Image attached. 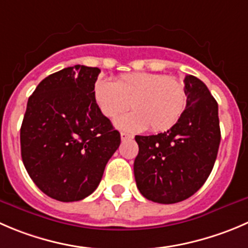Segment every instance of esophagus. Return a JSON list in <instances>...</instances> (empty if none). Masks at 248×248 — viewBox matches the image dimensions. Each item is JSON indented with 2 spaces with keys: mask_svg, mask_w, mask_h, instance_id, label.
<instances>
[{
  "mask_svg": "<svg viewBox=\"0 0 248 248\" xmlns=\"http://www.w3.org/2000/svg\"><path fill=\"white\" fill-rule=\"evenodd\" d=\"M133 138V136H131V134L126 133V132H121V140L124 141V140H128V139Z\"/></svg>",
  "mask_w": 248,
  "mask_h": 248,
  "instance_id": "obj_1",
  "label": "esophagus"
}]
</instances>
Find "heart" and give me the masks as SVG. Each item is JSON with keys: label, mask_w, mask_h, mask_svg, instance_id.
I'll list each match as a JSON object with an SVG mask.
<instances>
[{"label": "heart", "mask_w": 248, "mask_h": 248, "mask_svg": "<svg viewBox=\"0 0 248 248\" xmlns=\"http://www.w3.org/2000/svg\"><path fill=\"white\" fill-rule=\"evenodd\" d=\"M93 95L100 112L109 119L129 108L134 110L115 120V126L128 132H165L179 122L188 105L184 83L172 76L153 73L124 74L116 82L99 78Z\"/></svg>", "instance_id": "heart-1"}]
</instances>
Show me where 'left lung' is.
<instances>
[{
  "mask_svg": "<svg viewBox=\"0 0 248 248\" xmlns=\"http://www.w3.org/2000/svg\"><path fill=\"white\" fill-rule=\"evenodd\" d=\"M188 105L175 126L156 136H136L137 188L148 200L175 203L190 198L207 180L220 143L218 104L207 86L184 78Z\"/></svg>",
  "mask_w": 248,
  "mask_h": 248,
  "instance_id": "left-lung-1",
  "label": "left lung"
}]
</instances>
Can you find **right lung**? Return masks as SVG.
I'll return each mask as SVG.
<instances>
[{"label": "right lung", "mask_w": 248, "mask_h": 248, "mask_svg": "<svg viewBox=\"0 0 248 248\" xmlns=\"http://www.w3.org/2000/svg\"><path fill=\"white\" fill-rule=\"evenodd\" d=\"M100 70L74 65L41 81L20 128L23 163L32 182L63 202L87 198L121 143L93 95Z\"/></svg>", "instance_id": "1"}]
</instances>
